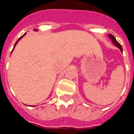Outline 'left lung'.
Instances as JSON below:
<instances>
[{
  "label": "left lung",
  "instance_id": "1",
  "mask_svg": "<svg viewBox=\"0 0 134 134\" xmlns=\"http://www.w3.org/2000/svg\"><path fill=\"white\" fill-rule=\"evenodd\" d=\"M108 36L110 37V38L111 39V40H112L113 43V44H114L115 45V46H118V48H120V49L121 51L122 52V46H121V45H120V43H119L118 42V41L116 40V39H115V37L113 36V35H110V34L108 35Z\"/></svg>",
  "mask_w": 134,
  "mask_h": 134
}]
</instances>
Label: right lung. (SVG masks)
Listing matches in <instances>:
<instances>
[{"mask_svg": "<svg viewBox=\"0 0 134 134\" xmlns=\"http://www.w3.org/2000/svg\"><path fill=\"white\" fill-rule=\"evenodd\" d=\"M26 35V33H25V34H24V35H22V36H21V37H20L19 38V40H17V41H16V43H15V44H14V46H15V45H16V44H17V42H19V40H21V38H22V37H24V35ZM14 48H13V49H14ZM13 49H12V51H13Z\"/></svg>", "mask_w": 134, "mask_h": 134, "instance_id": "right-lung-1", "label": "right lung"}]
</instances>
